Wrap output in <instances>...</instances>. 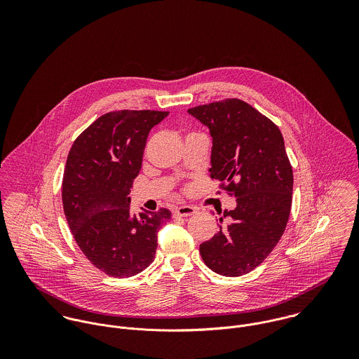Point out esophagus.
<instances>
[{"instance_id":"34e87169","label":"esophagus","mask_w":359,"mask_h":359,"mask_svg":"<svg viewBox=\"0 0 359 359\" xmlns=\"http://www.w3.org/2000/svg\"><path fill=\"white\" fill-rule=\"evenodd\" d=\"M196 212V208L192 205H180L174 210V215L177 217H189Z\"/></svg>"}]
</instances>
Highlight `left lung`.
Returning a JSON list of instances; mask_svg holds the SVG:
<instances>
[{
    "label": "left lung",
    "instance_id": "obj_1",
    "mask_svg": "<svg viewBox=\"0 0 359 359\" xmlns=\"http://www.w3.org/2000/svg\"><path fill=\"white\" fill-rule=\"evenodd\" d=\"M212 138L210 177L236 198L219 231L201 245L205 265L241 276L273 250L289 221L293 170L280 130L253 106L236 98L188 109Z\"/></svg>",
    "mask_w": 359,
    "mask_h": 359
}]
</instances>
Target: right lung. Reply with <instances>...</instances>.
Instances as JSON below:
<instances>
[{
  "instance_id": "1",
  "label": "right lung",
  "mask_w": 359,
  "mask_h": 359,
  "mask_svg": "<svg viewBox=\"0 0 359 359\" xmlns=\"http://www.w3.org/2000/svg\"><path fill=\"white\" fill-rule=\"evenodd\" d=\"M167 114L109 111L77 137L67 156L62 202L69 228L84 256L109 276L128 278L148 268L157 232L171 218L167 208L130 211L148 134Z\"/></svg>"
}]
</instances>
